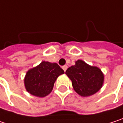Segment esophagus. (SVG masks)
<instances>
[{"label": "esophagus", "mask_w": 123, "mask_h": 123, "mask_svg": "<svg viewBox=\"0 0 123 123\" xmlns=\"http://www.w3.org/2000/svg\"><path fill=\"white\" fill-rule=\"evenodd\" d=\"M62 69H64V72H66V70L67 69V65L63 66V67H62Z\"/></svg>", "instance_id": "1"}]
</instances>
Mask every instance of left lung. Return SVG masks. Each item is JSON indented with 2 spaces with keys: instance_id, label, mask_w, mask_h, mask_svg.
Listing matches in <instances>:
<instances>
[{
  "instance_id": "8db88e82",
  "label": "left lung",
  "mask_w": 123,
  "mask_h": 123,
  "mask_svg": "<svg viewBox=\"0 0 123 123\" xmlns=\"http://www.w3.org/2000/svg\"><path fill=\"white\" fill-rule=\"evenodd\" d=\"M66 74L72 80L74 90L83 97L98 92L104 81V75L99 68L91 67L82 60L77 61L75 65L69 67Z\"/></svg>"
}]
</instances>
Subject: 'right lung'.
<instances>
[{
    "mask_svg": "<svg viewBox=\"0 0 123 123\" xmlns=\"http://www.w3.org/2000/svg\"><path fill=\"white\" fill-rule=\"evenodd\" d=\"M64 73L56 63L42 62L26 73L24 80L26 89L34 96L45 97L52 91L56 78Z\"/></svg>",
    "mask_w": 123,
    "mask_h": 123,
    "instance_id": "right-lung-1",
    "label": "right lung"
}]
</instances>
